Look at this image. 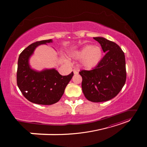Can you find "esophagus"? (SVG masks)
I'll list each match as a JSON object with an SVG mask.
<instances>
[{"mask_svg":"<svg viewBox=\"0 0 147 147\" xmlns=\"http://www.w3.org/2000/svg\"><path fill=\"white\" fill-rule=\"evenodd\" d=\"M73 72H74V74H75V75L78 74V71H77L76 69H74V70H73Z\"/></svg>","mask_w":147,"mask_h":147,"instance_id":"esophagus-1","label":"esophagus"}]
</instances>
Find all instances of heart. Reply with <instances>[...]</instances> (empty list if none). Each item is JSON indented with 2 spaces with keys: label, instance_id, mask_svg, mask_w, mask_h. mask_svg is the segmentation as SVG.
Returning <instances> with one entry per match:
<instances>
[{
  "label": "heart",
  "instance_id": "heart-1",
  "mask_svg": "<svg viewBox=\"0 0 147 147\" xmlns=\"http://www.w3.org/2000/svg\"><path fill=\"white\" fill-rule=\"evenodd\" d=\"M71 56L80 59V64L85 69L96 68L103 57V50L99 45H87L71 53Z\"/></svg>",
  "mask_w": 147,
  "mask_h": 147
}]
</instances>
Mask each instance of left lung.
Masks as SVG:
<instances>
[{
    "mask_svg": "<svg viewBox=\"0 0 147 147\" xmlns=\"http://www.w3.org/2000/svg\"><path fill=\"white\" fill-rule=\"evenodd\" d=\"M93 38L100 44L106 53L96 68L79 72L82 77V91L88 100L105 102L117 96L125 84V56L115 42L100 37Z\"/></svg>",
    "mask_w": 147,
    "mask_h": 147,
    "instance_id": "left-lung-1",
    "label": "left lung"
}]
</instances>
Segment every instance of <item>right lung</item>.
<instances>
[{
    "label": "right lung",
    "instance_id": "add662e5",
    "mask_svg": "<svg viewBox=\"0 0 147 147\" xmlns=\"http://www.w3.org/2000/svg\"><path fill=\"white\" fill-rule=\"evenodd\" d=\"M51 42L50 39L30 44L21 53L18 61L17 85L26 98L34 104L51 105L58 102L74 75L72 72L63 76L55 69L38 72L30 68L29 59L35 48Z\"/></svg>",
    "mask_w": 147,
    "mask_h": 147
}]
</instances>
